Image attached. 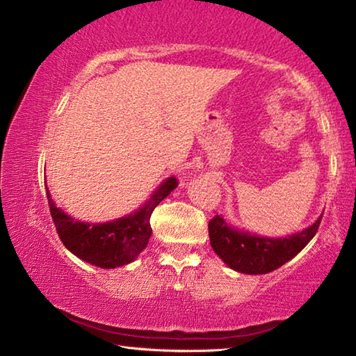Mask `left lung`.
Returning <instances> with one entry per match:
<instances>
[{
  "label": "left lung",
  "instance_id": "8db88e82",
  "mask_svg": "<svg viewBox=\"0 0 356 356\" xmlns=\"http://www.w3.org/2000/svg\"><path fill=\"white\" fill-rule=\"evenodd\" d=\"M322 216L314 225L282 238L259 237L227 225L221 215L209 221V237L213 251L227 267L246 275H265L291 261L316 236Z\"/></svg>",
  "mask_w": 356,
  "mask_h": 356
}]
</instances>
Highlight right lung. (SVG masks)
I'll return each instance as SVG.
<instances>
[{
	"mask_svg": "<svg viewBox=\"0 0 356 356\" xmlns=\"http://www.w3.org/2000/svg\"><path fill=\"white\" fill-rule=\"evenodd\" d=\"M176 186V177H168L140 210L108 222H83L72 218L56 207L47 185L45 188L53 222L65 248L95 267L116 268L134 262L146 248L152 236L150 215Z\"/></svg>",
	"mask_w": 356,
	"mask_h": 356,
	"instance_id": "1",
	"label": "right lung"
}]
</instances>
